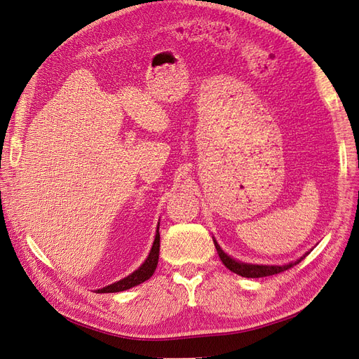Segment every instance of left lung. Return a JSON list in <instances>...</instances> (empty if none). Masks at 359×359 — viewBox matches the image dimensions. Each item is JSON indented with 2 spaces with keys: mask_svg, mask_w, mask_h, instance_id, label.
<instances>
[{
  "mask_svg": "<svg viewBox=\"0 0 359 359\" xmlns=\"http://www.w3.org/2000/svg\"><path fill=\"white\" fill-rule=\"evenodd\" d=\"M215 241V246H216V250L219 253V258H221V261L224 262L225 267L228 270H231L233 273L238 274V276H243V277H252V279H258V277H267V276H273V274H279L285 270H289L291 267H294L295 264H298L302 259H304L306 257H303L302 259H298L297 262H291L287 265H253V264H245V262H238L233 258H229L226 253L219 248V245Z\"/></svg>",
  "mask_w": 359,
  "mask_h": 359,
  "instance_id": "left-lung-1",
  "label": "left lung"
}]
</instances>
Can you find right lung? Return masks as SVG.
Returning a JSON list of instances; mask_svg holds the SVG:
<instances>
[{
    "label": "right lung",
    "instance_id": "1",
    "mask_svg": "<svg viewBox=\"0 0 359 359\" xmlns=\"http://www.w3.org/2000/svg\"><path fill=\"white\" fill-rule=\"evenodd\" d=\"M158 259H159V226L156 229V236H155L152 250H150L149 257H147V259L144 261L142 267L137 269L128 277H125V279H122L116 283H111V285L102 287V289H98V292L100 294L121 292V291H126V289H130L133 286H137V285L146 282L147 279H150V276L155 273L156 265H158Z\"/></svg>",
    "mask_w": 359,
    "mask_h": 359
}]
</instances>
